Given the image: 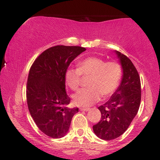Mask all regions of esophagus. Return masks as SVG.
<instances>
[{"label": "esophagus", "instance_id": "obj_1", "mask_svg": "<svg viewBox=\"0 0 160 160\" xmlns=\"http://www.w3.org/2000/svg\"><path fill=\"white\" fill-rule=\"evenodd\" d=\"M80 110L82 111H88L90 109L88 108H80Z\"/></svg>", "mask_w": 160, "mask_h": 160}]
</instances>
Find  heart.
Returning a JSON list of instances; mask_svg holds the SVG:
<instances>
[{
  "instance_id": "1",
  "label": "heart",
  "mask_w": 160,
  "mask_h": 160,
  "mask_svg": "<svg viewBox=\"0 0 160 160\" xmlns=\"http://www.w3.org/2000/svg\"><path fill=\"white\" fill-rule=\"evenodd\" d=\"M81 75L90 76L88 89H82L72 95L75 104L88 107L101 98L111 96L118 88L122 75L121 65L98 57H88L78 62V68H69L65 72V80L72 90L80 85Z\"/></svg>"
}]
</instances>
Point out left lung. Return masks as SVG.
Instances as JSON below:
<instances>
[{"label": "left lung", "mask_w": 160, "mask_h": 160, "mask_svg": "<svg viewBox=\"0 0 160 160\" xmlns=\"http://www.w3.org/2000/svg\"><path fill=\"white\" fill-rule=\"evenodd\" d=\"M122 68L121 84L111 98L98 107L101 121L93 126L101 140H111L123 134L138 112L141 100L140 76L133 62L125 55L115 51Z\"/></svg>", "instance_id": "8db88e82"}]
</instances>
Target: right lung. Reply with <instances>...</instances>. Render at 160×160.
Instances as JSON below:
<instances>
[{"label": "right lung", "mask_w": 160, "mask_h": 160, "mask_svg": "<svg viewBox=\"0 0 160 160\" xmlns=\"http://www.w3.org/2000/svg\"><path fill=\"white\" fill-rule=\"evenodd\" d=\"M86 49L56 46L41 53L29 72L27 101L30 115L39 130L52 138L68 133L78 108L67 107L70 98L66 92L65 72L70 63Z\"/></svg>", "instance_id": "1"}]
</instances>
